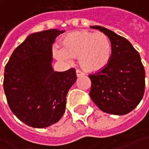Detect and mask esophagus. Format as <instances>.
<instances>
[{
  "label": "esophagus",
  "mask_w": 149,
  "mask_h": 149,
  "mask_svg": "<svg viewBox=\"0 0 149 149\" xmlns=\"http://www.w3.org/2000/svg\"><path fill=\"white\" fill-rule=\"evenodd\" d=\"M76 73H77V77H82V76H84V72H82L81 70H79V69H77Z\"/></svg>",
  "instance_id": "esophagus-1"
}]
</instances>
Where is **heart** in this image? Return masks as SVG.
<instances>
[{
  "label": "heart",
  "mask_w": 149,
  "mask_h": 149,
  "mask_svg": "<svg viewBox=\"0 0 149 149\" xmlns=\"http://www.w3.org/2000/svg\"><path fill=\"white\" fill-rule=\"evenodd\" d=\"M62 48L53 49L56 59L67 61L71 57H78L79 64L89 72H99L108 66L112 48L109 38L102 32L81 30L64 37Z\"/></svg>",
  "instance_id": "obj_1"
}]
</instances>
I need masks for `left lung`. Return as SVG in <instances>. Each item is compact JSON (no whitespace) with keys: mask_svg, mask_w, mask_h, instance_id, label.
<instances>
[{"mask_svg":"<svg viewBox=\"0 0 149 149\" xmlns=\"http://www.w3.org/2000/svg\"><path fill=\"white\" fill-rule=\"evenodd\" d=\"M91 28L109 38L112 55L108 66L88 75L90 98L104 112L126 115L135 109L144 94L145 71L140 55L124 37L101 26Z\"/></svg>","mask_w":149,"mask_h":149,"instance_id":"obj_1","label":"left lung"}]
</instances>
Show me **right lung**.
<instances>
[{"mask_svg": "<svg viewBox=\"0 0 149 149\" xmlns=\"http://www.w3.org/2000/svg\"><path fill=\"white\" fill-rule=\"evenodd\" d=\"M64 32L32 33L15 49L5 66L3 88L8 105L29 127H49L65 113L66 94L77 80L76 70L60 72L51 66L53 44Z\"/></svg>", "mask_w": 149, "mask_h": 149, "instance_id": "right-lung-1", "label": "right lung"}]
</instances>
